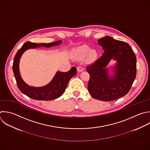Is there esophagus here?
I'll return each instance as SVG.
<instances>
[{"label": "esophagus", "mask_w": 150, "mask_h": 150, "mask_svg": "<svg viewBox=\"0 0 150 150\" xmlns=\"http://www.w3.org/2000/svg\"><path fill=\"white\" fill-rule=\"evenodd\" d=\"M77 71H78L79 72L83 71V70H84V69H83L81 66H79V67H77Z\"/></svg>", "instance_id": "34e87169"}]
</instances>
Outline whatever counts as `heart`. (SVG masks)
<instances>
[{
    "label": "heart",
    "mask_w": 150,
    "mask_h": 150,
    "mask_svg": "<svg viewBox=\"0 0 150 150\" xmlns=\"http://www.w3.org/2000/svg\"><path fill=\"white\" fill-rule=\"evenodd\" d=\"M90 47L87 46H83L80 47H79L74 52V56L75 57L78 59H81L86 57L88 54L89 56V57L91 59H94L96 57V52L91 50L90 52Z\"/></svg>",
    "instance_id": "obj_1"
}]
</instances>
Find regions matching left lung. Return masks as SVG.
<instances>
[{
  "label": "left lung",
  "instance_id": "8db88e82",
  "mask_svg": "<svg viewBox=\"0 0 150 150\" xmlns=\"http://www.w3.org/2000/svg\"><path fill=\"white\" fill-rule=\"evenodd\" d=\"M98 42L104 52L100 58L86 67L90 74L88 90L96 99L112 101L129 91L136 77V56L130 46L124 42L110 36L101 38ZM111 59L117 61L112 76L108 75L106 68Z\"/></svg>",
  "mask_w": 150,
  "mask_h": 150
}]
</instances>
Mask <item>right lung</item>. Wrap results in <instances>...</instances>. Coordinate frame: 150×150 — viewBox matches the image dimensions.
Masks as SVG:
<instances>
[{
  "label": "right lung",
  "instance_id": "right-lung-1",
  "mask_svg": "<svg viewBox=\"0 0 150 150\" xmlns=\"http://www.w3.org/2000/svg\"><path fill=\"white\" fill-rule=\"evenodd\" d=\"M61 40L50 43H34L27 42L22 46L16 54L13 63V70L18 87L20 91L29 97L37 100H52L60 97L64 93L69 80L77 74V69L73 67L67 72L57 71L50 83L41 87H34L28 85L22 79L19 69L20 59L22 54L29 49H34L40 46L50 47L60 44Z\"/></svg>",
  "mask_w": 150,
  "mask_h": 150
}]
</instances>
